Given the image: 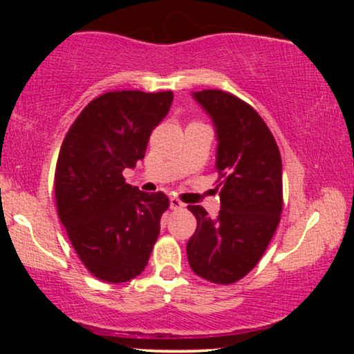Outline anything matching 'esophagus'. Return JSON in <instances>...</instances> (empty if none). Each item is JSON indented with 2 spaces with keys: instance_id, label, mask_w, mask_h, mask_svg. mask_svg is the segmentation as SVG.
I'll use <instances>...</instances> for the list:
<instances>
[{
  "instance_id": "esophagus-1",
  "label": "esophagus",
  "mask_w": 354,
  "mask_h": 354,
  "mask_svg": "<svg viewBox=\"0 0 354 354\" xmlns=\"http://www.w3.org/2000/svg\"><path fill=\"white\" fill-rule=\"evenodd\" d=\"M169 208H171V209H183V208H185V203L178 200V198L171 196V198H169Z\"/></svg>"
}]
</instances>
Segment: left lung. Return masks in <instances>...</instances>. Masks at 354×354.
Segmentation results:
<instances>
[{
	"label": "left lung",
	"mask_w": 354,
	"mask_h": 354,
	"mask_svg": "<svg viewBox=\"0 0 354 354\" xmlns=\"http://www.w3.org/2000/svg\"><path fill=\"white\" fill-rule=\"evenodd\" d=\"M216 133V171L221 209L209 218L189 205L198 226L186 245L191 270L211 283H236L258 265L283 208L281 154L261 116L219 89L194 91Z\"/></svg>",
	"instance_id": "1"
}]
</instances>
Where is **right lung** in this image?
Wrapping results in <instances>:
<instances>
[{
	"label": "right lung",
	"instance_id": "add662e5",
	"mask_svg": "<svg viewBox=\"0 0 354 354\" xmlns=\"http://www.w3.org/2000/svg\"><path fill=\"white\" fill-rule=\"evenodd\" d=\"M171 103V91L104 93L80 113L61 145L58 216L83 265L106 283L143 273L160 234L168 196L126 185L123 169L143 160Z\"/></svg>",
	"mask_w": 354,
	"mask_h": 354
}]
</instances>
